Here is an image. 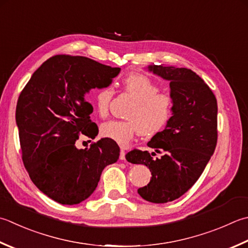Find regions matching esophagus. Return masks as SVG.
Masks as SVG:
<instances>
[{"label":"esophagus","mask_w":248,"mask_h":248,"mask_svg":"<svg viewBox=\"0 0 248 248\" xmlns=\"http://www.w3.org/2000/svg\"><path fill=\"white\" fill-rule=\"evenodd\" d=\"M119 159H120V160H124V159H125V152H124V150L123 148H121V150H120Z\"/></svg>","instance_id":"1"}]
</instances>
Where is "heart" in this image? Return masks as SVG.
<instances>
[{
    "mask_svg": "<svg viewBox=\"0 0 248 248\" xmlns=\"http://www.w3.org/2000/svg\"><path fill=\"white\" fill-rule=\"evenodd\" d=\"M123 88L134 100L127 114L128 120L104 123L100 128L102 137L127 146L139 134L150 138L168 127L174 114V99L167 92H160L157 82L144 74L131 73L123 79ZM113 96L110 86L93 93V104L101 117L108 115Z\"/></svg>",
    "mask_w": 248,
    "mask_h": 248,
    "instance_id": "obj_1",
    "label": "heart"
}]
</instances>
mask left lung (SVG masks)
<instances>
[{"instance_id": "obj_1", "label": "left lung", "mask_w": 248, "mask_h": 248, "mask_svg": "<svg viewBox=\"0 0 248 248\" xmlns=\"http://www.w3.org/2000/svg\"><path fill=\"white\" fill-rule=\"evenodd\" d=\"M148 69L170 81L174 114L168 127L147 144L162 154L161 158L133 149L125 159L145 164L152 172L150 182L138 189L139 195L149 202L167 203L195 185L215 152L217 100L204 80L186 67L150 65Z\"/></svg>"}]
</instances>
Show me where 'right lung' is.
<instances>
[{
  "label": "right lung",
  "instance_id": "add662e5",
  "mask_svg": "<svg viewBox=\"0 0 248 248\" xmlns=\"http://www.w3.org/2000/svg\"><path fill=\"white\" fill-rule=\"evenodd\" d=\"M119 72L86 57L57 55L33 73L19 95L16 123L24 168L34 185L58 203L78 204L89 198L104 168L119 158V146L109 139L89 148L75 146L80 133L94 139L99 132L87 93L109 86Z\"/></svg>",
  "mask_w": 248,
  "mask_h": 248
}]
</instances>
